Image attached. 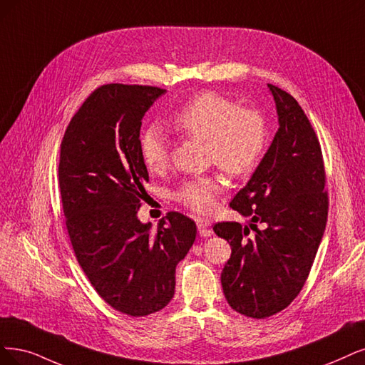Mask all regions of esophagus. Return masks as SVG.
I'll return each mask as SVG.
<instances>
[{
  "mask_svg": "<svg viewBox=\"0 0 365 365\" xmlns=\"http://www.w3.org/2000/svg\"><path fill=\"white\" fill-rule=\"evenodd\" d=\"M197 227H198V233L201 237H209L212 235L207 220H197Z\"/></svg>",
  "mask_w": 365,
  "mask_h": 365,
  "instance_id": "34e87169",
  "label": "esophagus"
}]
</instances>
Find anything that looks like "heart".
<instances>
[{"instance_id": "obj_1", "label": "heart", "mask_w": 365, "mask_h": 365, "mask_svg": "<svg viewBox=\"0 0 365 365\" xmlns=\"http://www.w3.org/2000/svg\"><path fill=\"white\" fill-rule=\"evenodd\" d=\"M186 137L206 141L210 164L240 178L250 174L266 150L267 126L255 108H242L217 91L192 96L170 120ZM143 164L150 173L165 171L170 164V141L158 125L147 126L138 140ZM224 190L218 175H198L183 180L173 194L178 203L197 213H209Z\"/></svg>"}]
</instances>
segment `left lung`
<instances>
[{"mask_svg": "<svg viewBox=\"0 0 365 365\" xmlns=\"http://www.w3.org/2000/svg\"><path fill=\"white\" fill-rule=\"evenodd\" d=\"M267 87L277 103L279 128L250 182L230 203L251 224L213 225V232L232 247L221 274L225 299L252 319L279 313L299 294L329 207L325 162L312 123L292 94Z\"/></svg>", "mask_w": 365, "mask_h": 365, "instance_id": "obj_1", "label": "left lung"}]
</instances>
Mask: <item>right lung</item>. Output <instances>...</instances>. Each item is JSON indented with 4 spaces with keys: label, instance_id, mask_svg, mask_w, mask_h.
Masks as SVG:
<instances>
[{
    "label": "right lung",
    "instance_id": "add662e5",
    "mask_svg": "<svg viewBox=\"0 0 365 365\" xmlns=\"http://www.w3.org/2000/svg\"><path fill=\"white\" fill-rule=\"evenodd\" d=\"M165 91L98 87L60 145V194L76 260L101 298L133 317L156 313L173 299L175 266L197 236L195 222L179 212H168L155 232L137 217L148 182L138 147L141 120Z\"/></svg>",
    "mask_w": 365,
    "mask_h": 365
}]
</instances>
